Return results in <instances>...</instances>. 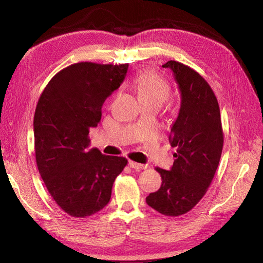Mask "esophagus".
I'll list each match as a JSON object with an SVG mask.
<instances>
[{"instance_id":"obj_1","label":"esophagus","mask_w":263,"mask_h":263,"mask_svg":"<svg viewBox=\"0 0 263 263\" xmlns=\"http://www.w3.org/2000/svg\"><path fill=\"white\" fill-rule=\"evenodd\" d=\"M128 164H129L130 168H133V169H135V170H144V169H146V168H147V165H146V164L137 163V162L132 161V160H129Z\"/></svg>"}]
</instances>
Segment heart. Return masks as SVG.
<instances>
[{
	"instance_id": "obj_1",
	"label": "heart",
	"mask_w": 263,
	"mask_h": 263,
	"mask_svg": "<svg viewBox=\"0 0 263 263\" xmlns=\"http://www.w3.org/2000/svg\"><path fill=\"white\" fill-rule=\"evenodd\" d=\"M135 86L142 103H162L170 92L169 83L151 71L140 72L135 79Z\"/></svg>"
}]
</instances>
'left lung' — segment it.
<instances>
[{"instance_id": "obj_1", "label": "left lung", "mask_w": 263, "mask_h": 263, "mask_svg": "<svg viewBox=\"0 0 263 263\" xmlns=\"http://www.w3.org/2000/svg\"><path fill=\"white\" fill-rule=\"evenodd\" d=\"M169 68L181 93L179 115L169 141L177 147L171 169L157 168L162 184L146 197L147 204L165 216H180L202 200L217 170L224 135L216 97L195 70L170 60Z\"/></svg>"}]
</instances>
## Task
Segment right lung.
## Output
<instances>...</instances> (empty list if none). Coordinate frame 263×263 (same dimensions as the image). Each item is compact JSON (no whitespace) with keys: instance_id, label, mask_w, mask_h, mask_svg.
Masks as SVG:
<instances>
[{"instance_id":"add662e5","label":"right lung","mask_w":263,"mask_h":263,"mask_svg":"<svg viewBox=\"0 0 263 263\" xmlns=\"http://www.w3.org/2000/svg\"><path fill=\"white\" fill-rule=\"evenodd\" d=\"M125 65L79 62L45 87L34 116L36 163L49 194L72 217H89L108 204L113 183L127 164L90 146L102 105L123 83Z\"/></svg>"}]
</instances>
